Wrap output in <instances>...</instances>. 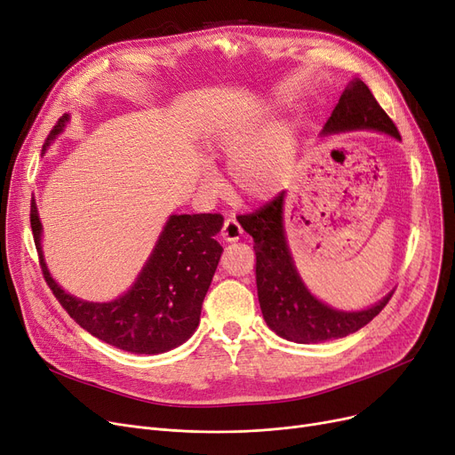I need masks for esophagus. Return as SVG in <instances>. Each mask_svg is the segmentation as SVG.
I'll use <instances>...</instances> for the list:
<instances>
[{
    "mask_svg": "<svg viewBox=\"0 0 455 455\" xmlns=\"http://www.w3.org/2000/svg\"><path fill=\"white\" fill-rule=\"evenodd\" d=\"M221 234H223V238H225L227 242H235V240H240V238H242L243 230H242V227H240L238 220H235L234 215H228L227 220H225V225H223Z\"/></svg>",
    "mask_w": 455,
    "mask_h": 455,
    "instance_id": "obj_1",
    "label": "esophagus"
}]
</instances>
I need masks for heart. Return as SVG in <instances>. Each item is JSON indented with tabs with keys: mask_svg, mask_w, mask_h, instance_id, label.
<instances>
[{
	"mask_svg": "<svg viewBox=\"0 0 455 455\" xmlns=\"http://www.w3.org/2000/svg\"><path fill=\"white\" fill-rule=\"evenodd\" d=\"M225 164L230 169L234 186L251 201H262L279 188L276 157L286 150L283 130L267 121L228 128L217 141ZM208 182H213V172L204 171Z\"/></svg>",
	"mask_w": 455,
	"mask_h": 455,
	"instance_id": "heart-1",
	"label": "heart"
}]
</instances>
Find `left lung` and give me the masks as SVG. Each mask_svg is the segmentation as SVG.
Instances as JSON below:
<instances>
[{
	"mask_svg": "<svg viewBox=\"0 0 455 455\" xmlns=\"http://www.w3.org/2000/svg\"><path fill=\"white\" fill-rule=\"evenodd\" d=\"M349 130H375L402 140L396 124L361 80L351 82L342 92L322 133ZM283 204L284 191L256 212L242 215L240 221L254 242L256 288L264 320L279 337L298 344L344 339L370 323L387 307L394 291L378 305L359 312H342L315 299L293 266L284 235Z\"/></svg>",
	"mask_w": 455,
	"mask_h": 455,
	"instance_id": "8db88e82",
	"label": "left lung"
}]
</instances>
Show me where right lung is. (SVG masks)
<instances>
[{
    "mask_svg": "<svg viewBox=\"0 0 455 455\" xmlns=\"http://www.w3.org/2000/svg\"><path fill=\"white\" fill-rule=\"evenodd\" d=\"M67 121L68 115L59 118L43 152L63 132ZM29 215L46 284L70 318L92 337L130 353L156 355L184 344L195 332L223 252L215 240L223 227L221 213L171 215L133 286L109 303L77 299L52 279L43 256V225L35 199Z\"/></svg>",
    "mask_w": 455,
    "mask_h": 455,
    "instance_id": "add662e5",
    "label": "right lung"
}]
</instances>
